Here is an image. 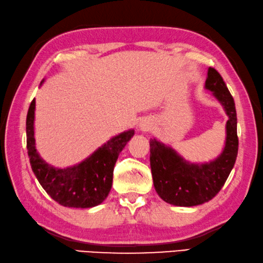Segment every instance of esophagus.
I'll use <instances>...</instances> for the list:
<instances>
[{"label":"esophagus","instance_id":"34e87169","mask_svg":"<svg viewBox=\"0 0 263 263\" xmlns=\"http://www.w3.org/2000/svg\"><path fill=\"white\" fill-rule=\"evenodd\" d=\"M139 130L140 131H149L151 127H152V122L149 119H144V121H141L139 123Z\"/></svg>","mask_w":263,"mask_h":263}]
</instances>
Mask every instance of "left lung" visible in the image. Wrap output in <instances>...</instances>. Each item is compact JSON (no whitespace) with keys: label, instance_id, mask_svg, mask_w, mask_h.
I'll return each instance as SVG.
<instances>
[{"label":"left lung","instance_id":"left-lung-1","mask_svg":"<svg viewBox=\"0 0 263 263\" xmlns=\"http://www.w3.org/2000/svg\"><path fill=\"white\" fill-rule=\"evenodd\" d=\"M204 88L222 104L229 119L226 145L221 154L208 163H191L170 146L149 140L151 169L154 187L162 200L174 206L192 207L208 202L226 183L238 154L237 112L232 95L216 70L208 69Z\"/></svg>","mask_w":263,"mask_h":263}]
</instances>
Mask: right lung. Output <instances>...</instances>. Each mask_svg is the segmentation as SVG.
<instances>
[{"label": "right lung", "mask_w": 263, "mask_h": 263, "mask_svg": "<svg viewBox=\"0 0 263 263\" xmlns=\"http://www.w3.org/2000/svg\"><path fill=\"white\" fill-rule=\"evenodd\" d=\"M34 110L35 100H33L26 117V142L32 170L40 185L51 199L64 207L92 208L103 202L111 190L114 166L119 153L135 135V130L112 137L78 164L64 169L55 168L42 160L36 152Z\"/></svg>", "instance_id": "add662e5"}]
</instances>
